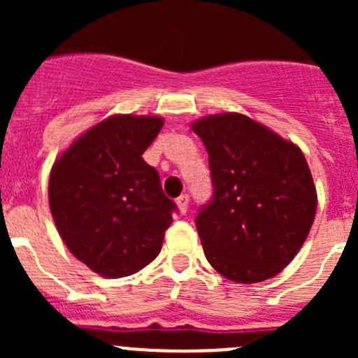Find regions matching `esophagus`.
Listing matches in <instances>:
<instances>
[{"label": "esophagus", "mask_w": 358, "mask_h": 358, "mask_svg": "<svg viewBox=\"0 0 358 358\" xmlns=\"http://www.w3.org/2000/svg\"><path fill=\"white\" fill-rule=\"evenodd\" d=\"M177 208H179V211H181L182 215L186 213V211H188V195L186 194H182L181 197H177Z\"/></svg>", "instance_id": "obj_1"}]
</instances>
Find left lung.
I'll return each mask as SVG.
<instances>
[{
    "mask_svg": "<svg viewBox=\"0 0 358 358\" xmlns=\"http://www.w3.org/2000/svg\"><path fill=\"white\" fill-rule=\"evenodd\" d=\"M192 129L208 150L213 185L195 218L208 262L236 283L276 276L301 249L317 208L303 152L236 113Z\"/></svg>",
    "mask_w": 358,
    "mask_h": 358,
    "instance_id": "left-lung-1",
    "label": "left lung"
}]
</instances>
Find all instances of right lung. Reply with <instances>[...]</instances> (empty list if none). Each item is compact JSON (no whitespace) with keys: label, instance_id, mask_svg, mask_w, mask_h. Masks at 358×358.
I'll return each mask as SVG.
<instances>
[{"label":"right lung","instance_id":"1","mask_svg":"<svg viewBox=\"0 0 358 358\" xmlns=\"http://www.w3.org/2000/svg\"><path fill=\"white\" fill-rule=\"evenodd\" d=\"M161 127L157 116H110L53 164L48 197L59 235L75 258L106 278L150 264L177 211L157 170L141 157Z\"/></svg>","mask_w":358,"mask_h":358}]
</instances>
